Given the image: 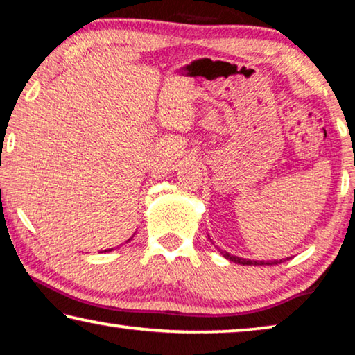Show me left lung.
Segmentation results:
<instances>
[{"label":"left lung","mask_w":355,"mask_h":355,"mask_svg":"<svg viewBox=\"0 0 355 355\" xmlns=\"http://www.w3.org/2000/svg\"><path fill=\"white\" fill-rule=\"evenodd\" d=\"M208 239L209 241H211V238H209V235H208ZM218 249L219 252H220V255L224 257V258H227L228 261H233V263H238V264H250V266H271V264H280V263H284L285 260H269V261H264V260H248V258H241V257H236V255H232V254H228V252H225V250H220L219 248H216Z\"/></svg>","instance_id":"1"}]
</instances>
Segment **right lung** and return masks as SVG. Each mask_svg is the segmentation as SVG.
I'll use <instances>...</instances> for the list:
<instances>
[{"label": "right lung", "mask_w": 355, "mask_h": 355, "mask_svg": "<svg viewBox=\"0 0 355 355\" xmlns=\"http://www.w3.org/2000/svg\"><path fill=\"white\" fill-rule=\"evenodd\" d=\"M133 236H135V235H133ZM133 236H131V238H133ZM131 238H130V239H131ZM130 239H128V241H130ZM111 250H112V249H107V250H105V252H111Z\"/></svg>", "instance_id": "add662e5"}]
</instances>
